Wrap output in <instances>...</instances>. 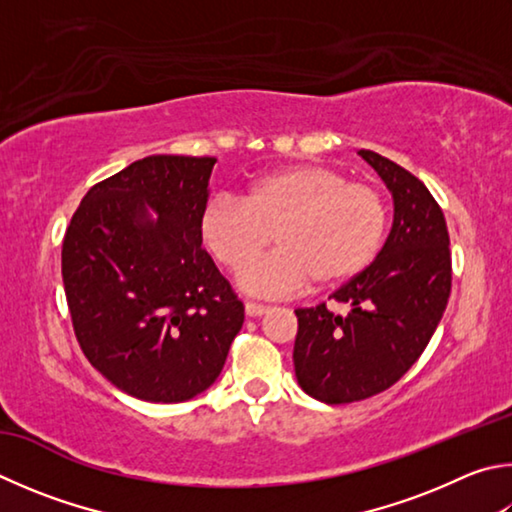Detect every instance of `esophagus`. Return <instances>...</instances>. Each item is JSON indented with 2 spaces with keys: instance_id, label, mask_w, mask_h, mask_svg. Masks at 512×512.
Returning <instances> with one entry per match:
<instances>
[{
  "instance_id": "esophagus-1",
  "label": "esophagus",
  "mask_w": 512,
  "mask_h": 512,
  "mask_svg": "<svg viewBox=\"0 0 512 512\" xmlns=\"http://www.w3.org/2000/svg\"><path fill=\"white\" fill-rule=\"evenodd\" d=\"M268 311L266 304H259V302H246V315L250 318H257V315H264Z\"/></svg>"
}]
</instances>
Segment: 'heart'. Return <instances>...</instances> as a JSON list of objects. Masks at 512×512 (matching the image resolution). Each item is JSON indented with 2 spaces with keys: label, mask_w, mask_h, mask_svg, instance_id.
Segmentation results:
<instances>
[{
  "label": "heart",
  "mask_w": 512,
  "mask_h": 512,
  "mask_svg": "<svg viewBox=\"0 0 512 512\" xmlns=\"http://www.w3.org/2000/svg\"><path fill=\"white\" fill-rule=\"evenodd\" d=\"M387 203L376 185L347 181L336 167L295 163L259 176L241 199L215 197L201 237L228 271H244L273 244L275 253L241 275L250 293L286 295L313 280H351L383 246Z\"/></svg>",
  "instance_id": "1"
}]
</instances>
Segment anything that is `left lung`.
<instances>
[{
  "label": "left lung",
  "mask_w": 512,
  "mask_h": 512,
  "mask_svg": "<svg viewBox=\"0 0 512 512\" xmlns=\"http://www.w3.org/2000/svg\"><path fill=\"white\" fill-rule=\"evenodd\" d=\"M394 197V224L365 271L327 304L297 309L293 365L315 401H365L410 369L439 327L452 286L450 237L443 210L423 181L371 150H360Z\"/></svg>",
  "instance_id": "obj_1"
}]
</instances>
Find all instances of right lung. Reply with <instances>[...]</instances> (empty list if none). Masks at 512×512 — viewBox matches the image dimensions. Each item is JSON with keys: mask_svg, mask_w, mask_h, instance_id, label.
Here are the masks:
<instances>
[{"mask_svg": "<svg viewBox=\"0 0 512 512\" xmlns=\"http://www.w3.org/2000/svg\"><path fill=\"white\" fill-rule=\"evenodd\" d=\"M215 163L156 154L127 165L85 194L62 241L80 349L141 401L183 403L206 392L244 324V304L201 248Z\"/></svg>", "mask_w": 512, "mask_h": 512, "instance_id": "1", "label": "right lung"}]
</instances>
